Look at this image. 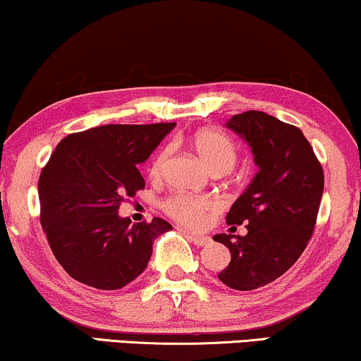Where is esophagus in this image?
Listing matches in <instances>:
<instances>
[{
	"label": "esophagus",
	"mask_w": 361,
	"mask_h": 361,
	"mask_svg": "<svg viewBox=\"0 0 361 361\" xmlns=\"http://www.w3.org/2000/svg\"><path fill=\"white\" fill-rule=\"evenodd\" d=\"M180 231H181V232H185V233H188V237H190L191 240H192V243H195V245H197V247H204V245H207V243L211 242V238H209V237H206V235H200V233L188 232L186 229H183V227H180Z\"/></svg>",
	"instance_id": "obj_1"
}]
</instances>
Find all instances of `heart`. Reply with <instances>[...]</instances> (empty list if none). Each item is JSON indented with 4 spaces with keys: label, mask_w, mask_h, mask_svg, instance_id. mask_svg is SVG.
<instances>
[{
    "label": "heart",
    "mask_w": 361,
    "mask_h": 361,
    "mask_svg": "<svg viewBox=\"0 0 361 361\" xmlns=\"http://www.w3.org/2000/svg\"><path fill=\"white\" fill-rule=\"evenodd\" d=\"M192 149L201 157L212 173H229L237 161V147L229 135L219 130H200L192 135ZM171 149L165 147L155 155L150 165V176L159 178L170 159ZM161 209L171 219L186 227H197L206 221L209 212L217 209V202L207 196L171 195L161 201Z\"/></svg>",
    "instance_id": "obj_1"
}]
</instances>
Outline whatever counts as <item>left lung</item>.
<instances>
[{"instance_id": "obj_1", "label": "left lung", "mask_w": 361, "mask_h": 361, "mask_svg": "<svg viewBox=\"0 0 361 361\" xmlns=\"http://www.w3.org/2000/svg\"><path fill=\"white\" fill-rule=\"evenodd\" d=\"M227 128L252 147L258 173L233 202L226 222L247 235L217 233L231 262L217 278L237 291L275 281L301 257L316 227L324 170L301 129L262 111L232 116Z\"/></svg>"}]
</instances>
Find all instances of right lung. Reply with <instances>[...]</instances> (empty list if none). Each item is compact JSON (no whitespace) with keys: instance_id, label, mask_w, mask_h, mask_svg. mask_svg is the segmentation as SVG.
I'll list each match as a JSON object with an SVG mask.
<instances>
[{"instance_id":"add662e5","label":"right lung","mask_w":361,"mask_h":361,"mask_svg":"<svg viewBox=\"0 0 361 361\" xmlns=\"http://www.w3.org/2000/svg\"><path fill=\"white\" fill-rule=\"evenodd\" d=\"M175 123L108 124L59 142L39 176L40 224L49 245L73 280L121 289L147 268L152 243L169 222L130 224L118 211L144 190L137 165L149 159Z\"/></svg>"}]
</instances>
